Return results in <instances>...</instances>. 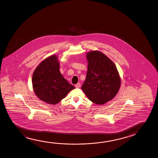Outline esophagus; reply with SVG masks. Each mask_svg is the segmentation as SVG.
I'll list each match as a JSON object with an SVG mask.
<instances>
[{"label":"esophagus","instance_id":"esophagus-1","mask_svg":"<svg viewBox=\"0 0 158 158\" xmlns=\"http://www.w3.org/2000/svg\"><path fill=\"white\" fill-rule=\"evenodd\" d=\"M81 86L80 83H77V84H76L75 85V87H76V88H80Z\"/></svg>","mask_w":158,"mask_h":158}]
</instances>
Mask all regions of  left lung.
Wrapping results in <instances>:
<instances>
[{"label":"left lung","instance_id":"8db88e82","mask_svg":"<svg viewBox=\"0 0 158 158\" xmlns=\"http://www.w3.org/2000/svg\"><path fill=\"white\" fill-rule=\"evenodd\" d=\"M88 62L86 80L81 88L91 101L103 104L118 93L120 78L115 64L98 51L87 54Z\"/></svg>","mask_w":158,"mask_h":158}]
</instances>
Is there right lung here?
I'll use <instances>...</instances> for the list:
<instances>
[{"label": "right lung", "instance_id": "obj_1", "mask_svg": "<svg viewBox=\"0 0 158 158\" xmlns=\"http://www.w3.org/2000/svg\"><path fill=\"white\" fill-rule=\"evenodd\" d=\"M56 55L45 59L32 75V87L36 95L46 103L56 104L75 87L68 82L59 70Z\"/></svg>", "mask_w": 158, "mask_h": 158}]
</instances>
